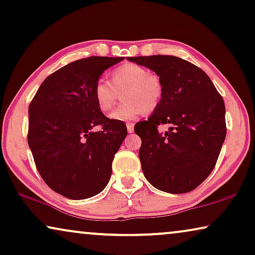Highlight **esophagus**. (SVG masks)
<instances>
[{
    "instance_id": "obj_1",
    "label": "esophagus",
    "mask_w": 255,
    "mask_h": 255,
    "mask_svg": "<svg viewBox=\"0 0 255 255\" xmlns=\"http://www.w3.org/2000/svg\"><path fill=\"white\" fill-rule=\"evenodd\" d=\"M127 130H128V132H132V131H134V124L128 123V124H127Z\"/></svg>"
}]
</instances>
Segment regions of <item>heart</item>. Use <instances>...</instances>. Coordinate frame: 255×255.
Returning <instances> with one entry per match:
<instances>
[{"label": "heart", "mask_w": 255, "mask_h": 255, "mask_svg": "<svg viewBox=\"0 0 255 255\" xmlns=\"http://www.w3.org/2000/svg\"><path fill=\"white\" fill-rule=\"evenodd\" d=\"M124 91L123 105L109 115L115 121H129L138 118L145 111H153L160 104L164 86L157 74L150 73L146 67L137 64H124L111 72V82L100 78L95 82L93 94L98 109L108 112L113 108Z\"/></svg>", "instance_id": "obj_1"}]
</instances>
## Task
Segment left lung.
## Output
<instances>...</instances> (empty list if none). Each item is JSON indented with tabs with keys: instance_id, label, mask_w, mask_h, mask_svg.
Wrapping results in <instances>:
<instances>
[{
	"instance_id": "1",
	"label": "left lung",
	"mask_w": 255,
	"mask_h": 255,
	"mask_svg": "<svg viewBox=\"0 0 255 255\" xmlns=\"http://www.w3.org/2000/svg\"><path fill=\"white\" fill-rule=\"evenodd\" d=\"M127 59L155 72L164 86L158 108L135 126L144 176L161 191H192L212 173L225 142L223 98L210 77L188 60L166 55ZM160 124H169V131L159 133Z\"/></svg>"
}]
</instances>
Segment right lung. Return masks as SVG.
<instances>
[{
	"label": "right lung",
	"mask_w": 255,
	"mask_h": 255,
	"mask_svg": "<svg viewBox=\"0 0 255 255\" xmlns=\"http://www.w3.org/2000/svg\"><path fill=\"white\" fill-rule=\"evenodd\" d=\"M121 60L91 56L67 64L44 80L29 104L27 139L36 168L48 187L66 198H90L111 177L127 127L103 115L93 89Z\"/></svg>",
	"instance_id": "right-lung-1"
}]
</instances>
